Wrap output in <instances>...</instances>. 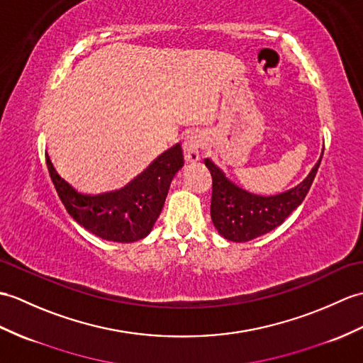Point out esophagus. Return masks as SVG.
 <instances>
[{"label": "esophagus", "mask_w": 363, "mask_h": 363, "mask_svg": "<svg viewBox=\"0 0 363 363\" xmlns=\"http://www.w3.org/2000/svg\"><path fill=\"white\" fill-rule=\"evenodd\" d=\"M202 147V138L198 133H189L184 139V159L185 164L195 165L199 162V148Z\"/></svg>", "instance_id": "obj_1"}]
</instances>
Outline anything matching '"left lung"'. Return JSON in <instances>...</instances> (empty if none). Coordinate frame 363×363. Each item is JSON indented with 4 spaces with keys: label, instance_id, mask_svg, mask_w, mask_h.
I'll return each mask as SVG.
<instances>
[{
    "label": "left lung",
    "instance_id": "left-lung-1",
    "mask_svg": "<svg viewBox=\"0 0 363 363\" xmlns=\"http://www.w3.org/2000/svg\"><path fill=\"white\" fill-rule=\"evenodd\" d=\"M323 155V153H322ZM318 162L297 187L274 196H261L241 189L227 178L213 161L206 159V167L213 181L210 216L218 233L229 241L246 242L274 230L296 210L313 185Z\"/></svg>",
    "mask_w": 363,
    "mask_h": 363
}]
</instances>
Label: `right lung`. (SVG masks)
<instances>
[{"instance_id":"right-lung-1","label":"right lung","mask_w":363,"mask_h":363,"mask_svg":"<svg viewBox=\"0 0 363 363\" xmlns=\"http://www.w3.org/2000/svg\"><path fill=\"white\" fill-rule=\"evenodd\" d=\"M46 162L58 196L75 221L102 240L134 242L153 229L184 157L181 145L176 143L123 189L99 195L79 191L57 173L49 156Z\"/></svg>"}]
</instances>
